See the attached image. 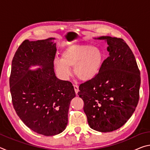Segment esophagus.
Listing matches in <instances>:
<instances>
[{"label": "esophagus", "instance_id": "1", "mask_svg": "<svg viewBox=\"0 0 150 150\" xmlns=\"http://www.w3.org/2000/svg\"><path fill=\"white\" fill-rule=\"evenodd\" d=\"M73 87H74V89H75V93H76V95H77V94L79 92V86L77 85H73Z\"/></svg>", "mask_w": 150, "mask_h": 150}]
</instances>
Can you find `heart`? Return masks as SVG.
I'll list each match as a JSON object with an SVG mask.
<instances>
[{
  "label": "heart",
  "instance_id": "heart-1",
  "mask_svg": "<svg viewBox=\"0 0 150 150\" xmlns=\"http://www.w3.org/2000/svg\"><path fill=\"white\" fill-rule=\"evenodd\" d=\"M104 54L99 48L91 45L74 44L64 50L62 58L54 59L57 74L63 79H67L71 75V67L79 79L88 81L95 77L102 67Z\"/></svg>",
  "mask_w": 150,
  "mask_h": 150
}]
</instances>
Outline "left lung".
Here are the masks:
<instances>
[{
    "label": "left lung",
    "instance_id": "left-lung-1",
    "mask_svg": "<svg viewBox=\"0 0 150 150\" xmlns=\"http://www.w3.org/2000/svg\"><path fill=\"white\" fill-rule=\"evenodd\" d=\"M108 46L109 56L93 79L79 86L78 95L91 128L109 132L122 126L138 105L140 73L132 52L124 40L100 36Z\"/></svg>",
    "mask_w": 150,
    "mask_h": 150
}]
</instances>
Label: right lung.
I'll return each mask as SVG.
<instances>
[{"label": "right lung", "mask_w": 150, "mask_h": 150, "mask_svg": "<svg viewBox=\"0 0 150 150\" xmlns=\"http://www.w3.org/2000/svg\"><path fill=\"white\" fill-rule=\"evenodd\" d=\"M54 40H24L12 59L9 80L17 115L29 128L46 136L65 130L70 102L75 96L72 83L55 76ZM36 65L38 69H30Z\"/></svg>", "instance_id": "right-lung-1"}]
</instances>
